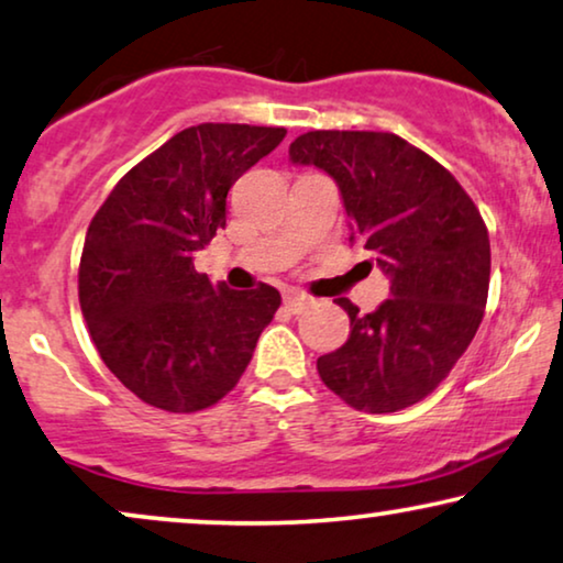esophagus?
Here are the masks:
<instances>
[{
	"label": "esophagus",
	"instance_id": "esophagus-1",
	"mask_svg": "<svg viewBox=\"0 0 563 563\" xmlns=\"http://www.w3.org/2000/svg\"><path fill=\"white\" fill-rule=\"evenodd\" d=\"M283 303L290 313H300L308 306V296H306V292H298V290H288L283 296Z\"/></svg>",
	"mask_w": 563,
	"mask_h": 563
}]
</instances>
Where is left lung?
Here are the masks:
<instances>
[{
	"instance_id": "1",
	"label": "left lung",
	"mask_w": 563,
	"mask_h": 563,
	"mask_svg": "<svg viewBox=\"0 0 563 563\" xmlns=\"http://www.w3.org/2000/svg\"><path fill=\"white\" fill-rule=\"evenodd\" d=\"M290 163L336 180L362 244L390 278V298L360 313L350 339L316 369L329 390L364 413H395L439 387L477 334L489 288V236L451 173L390 132L316 130L290 142Z\"/></svg>"
}]
</instances>
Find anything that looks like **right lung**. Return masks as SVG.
Masks as SVG:
<instances>
[{
  "label": "right lung",
  "mask_w": 563,
  "mask_h": 563,
  "mask_svg": "<svg viewBox=\"0 0 563 563\" xmlns=\"http://www.w3.org/2000/svg\"><path fill=\"white\" fill-rule=\"evenodd\" d=\"M283 126L196 124L134 165L86 232L78 300L101 360L126 390L196 413L240 383L280 292L213 285L194 252L227 224V194Z\"/></svg>",
  "instance_id": "add662e5"
}]
</instances>
